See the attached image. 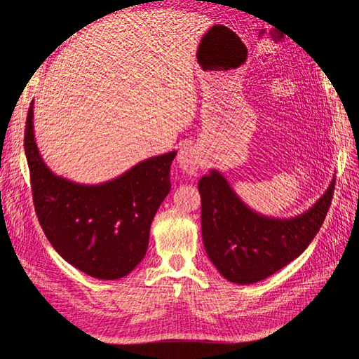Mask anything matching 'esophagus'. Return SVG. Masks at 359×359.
<instances>
[{
	"label": "esophagus",
	"instance_id": "1",
	"mask_svg": "<svg viewBox=\"0 0 359 359\" xmlns=\"http://www.w3.org/2000/svg\"><path fill=\"white\" fill-rule=\"evenodd\" d=\"M177 161L184 172L189 173V175H193L202 166L203 157L201 149L196 145H184L180 149Z\"/></svg>",
	"mask_w": 359,
	"mask_h": 359
}]
</instances>
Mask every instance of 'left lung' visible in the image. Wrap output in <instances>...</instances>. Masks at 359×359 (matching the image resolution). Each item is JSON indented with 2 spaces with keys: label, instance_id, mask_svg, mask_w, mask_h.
<instances>
[{
  "label": "left lung",
  "instance_id": "obj_1",
  "mask_svg": "<svg viewBox=\"0 0 359 359\" xmlns=\"http://www.w3.org/2000/svg\"><path fill=\"white\" fill-rule=\"evenodd\" d=\"M332 178L311 208L276 219L247 206L219 170L199 180L202 240L219 273L236 285H252L297 259L319 232L334 194Z\"/></svg>",
  "mask_w": 359,
  "mask_h": 359
}]
</instances>
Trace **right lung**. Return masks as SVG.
Here are the masks:
<instances>
[{
	"instance_id": "add662e5",
	"label": "right lung",
	"mask_w": 359,
	"mask_h": 359,
	"mask_svg": "<svg viewBox=\"0 0 359 359\" xmlns=\"http://www.w3.org/2000/svg\"><path fill=\"white\" fill-rule=\"evenodd\" d=\"M34 102L25 126V156L41 229L70 265L94 278L126 277L144 259L151 223L170 191L177 151L137 163L111 181L79 184L53 173L34 137Z\"/></svg>"
}]
</instances>
